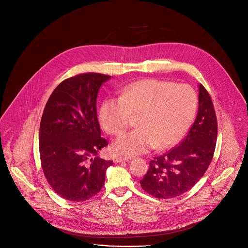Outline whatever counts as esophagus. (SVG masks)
<instances>
[{"label":"esophagus","instance_id":"34e87169","mask_svg":"<svg viewBox=\"0 0 248 248\" xmlns=\"http://www.w3.org/2000/svg\"><path fill=\"white\" fill-rule=\"evenodd\" d=\"M114 161H115L116 163H122V162H126V161H128V159H126V158H116Z\"/></svg>","mask_w":248,"mask_h":248}]
</instances>
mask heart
I'll return each mask as SVG.
<instances>
[{
	"mask_svg": "<svg viewBox=\"0 0 248 248\" xmlns=\"http://www.w3.org/2000/svg\"><path fill=\"white\" fill-rule=\"evenodd\" d=\"M197 108L194 90L186 84L160 79L139 80L125 87L121 97L106 99L99 121L109 134H121L136 116L138 128L115 140L112 150L118 156L131 157L174 145L187 130Z\"/></svg>",
	"mask_w": 248,
	"mask_h": 248,
	"instance_id": "heart-1",
	"label": "heart"
}]
</instances>
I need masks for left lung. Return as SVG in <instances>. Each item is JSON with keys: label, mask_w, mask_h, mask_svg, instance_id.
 <instances>
[{"label": "left lung", "mask_w": 248, "mask_h": 248, "mask_svg": "<svg viewBox=\"0 0 248 248\" xmlns=\"http://www.w3.org/2000/svg\"><path fill=\"white\" fill-rule=\"evenodd\" d=\"M198 112L185 139L168 153L155 157L140 181L141 187L156 198H172L188 191L202 178L213 158L218 133L213 103L198 84Z\"/></svg>", "instance_id": "left-lung-1"}]
</instances>
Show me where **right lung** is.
Here are the masks:
<instances>
[{"label":"right lung","mask_w":248,"mask_h":248,"mask_svg":"<svg viewBox=\"0 0 248 248\" xmlns=\"http://www.w3.org/2000/svg\"><path fill=\"white\" fill-rule=\"evenodd\" d=\"M110 78L94 73L67 78L45 106L39 129L41 165L49 185L65 200L80 202L97 194L113 164L97 156L108 142L101 137L96 99Z\"/></svg>","instance_id":"add662e5"}]
</instances>
